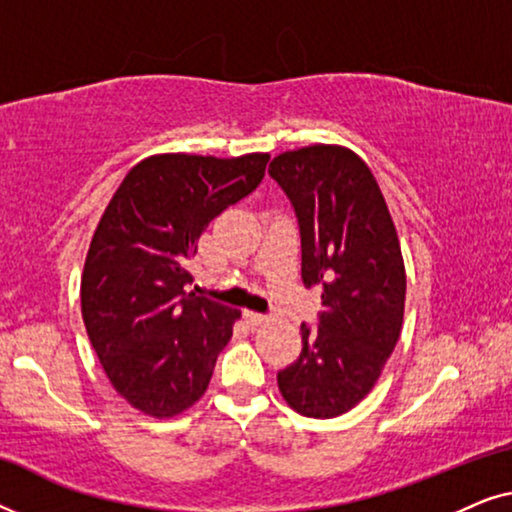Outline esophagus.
Masks as SVG:
<instances>
[{
	"mask_svg": "<svg viewBox=\"0 0 512 512\" xmlns=\"http://www.w3.org/2000/svg\"><path fill=\"white\" fill-rule=\"evenodd\" d=\"M244 317H247L249 326H263L265 321H268V317H265V314H258V312H247V314H244Z\"/></svg>",
	"mask_w": 512,
	"mask_h": 512,
	"instance_id": "obj_1",
	"label": "esophagus"
}]
</instances>
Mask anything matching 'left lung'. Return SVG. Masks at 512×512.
<instances>
[{
	"label": "left lung",
	"instance_id": "obj_1",
	"mask_svg": "<svg viewBox=\"0 0 512 512\" xmlns=\"http://www.w3.org/2000/svg\"><path fill=\"white\" fill-rule=\"evenodd\" d=\"M270 177L296 209L303 282L319 286V328L279 370L291 410L331 419L359 405L380 380L403 328L405 263L387 202L359 153L340 144L284 151Z\"/></svg>",
	"mask_w": 512,
	"mask_h": 512
}]
</instances>
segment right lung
I'll use <instances>...</instances> for the list:
<instances>
[{
  "label": "right lung",
  "mask_w": 512,
  "mask_h": 512,
  "mask_svg": "<svg viewBox=\"0 0 512 512\" xmlns=\"http://www.w3.org/2000/svg\"><path fill=\"white\" fill-rule=\"evenodd\" d=\"M270 153H156L109 200L81 275V314L111 387L156 419L200 401L242 312L186 291L209 221L261 184Z\"/></svg>",
  "instance_id": "right-lung-1"
}]
</instances>
